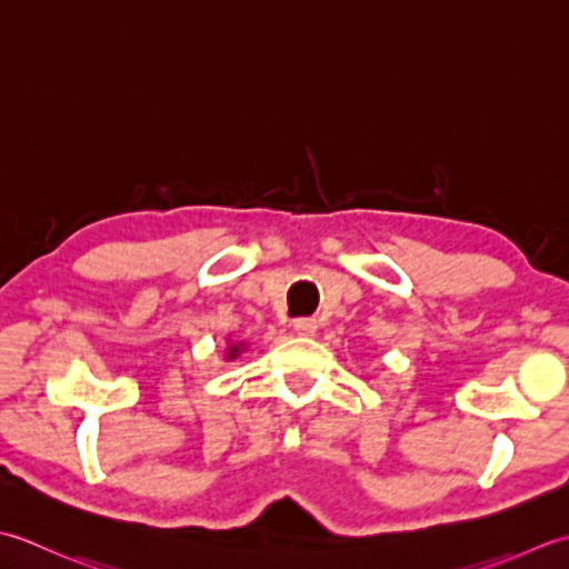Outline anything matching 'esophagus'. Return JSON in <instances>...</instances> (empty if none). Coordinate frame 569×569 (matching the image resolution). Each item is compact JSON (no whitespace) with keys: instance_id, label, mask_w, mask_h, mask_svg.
<instances>
[{"instance_id":"esophagus-1","label":"esophagus","mask_w":569,"mask_h":569,"mask_svg":"<svg viewBox=\"0 0 569 569\" xmlns=\"http://www.w3.org/2000/svg\"><path fill=\"white\" fill-rule=\"evenodd\" d=\"M295 333L297 336H315L317 333V321L315 319H295Z\"/></svg>"}]
</instances>
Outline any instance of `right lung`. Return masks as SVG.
I'll list each match as a JSON object with an SVG mask.
<instances>
[{"label": "right lung", "mask_w": 569, "mask_h": 569, "mask_svg": "<svg viewBox=\"0 0 569 569\" xmlns=\"http://www.w3.org/2000/svg\"><path fill=\"white\" fill-rule=\"evenodd\" d=\"M248 349V346L246 343H230L228 341V346H226V356H223V361L226 363H230V361H236V358L242 353V351H246Z\"/></svg>", "instance_id": "add662e5"}]
</instances>
